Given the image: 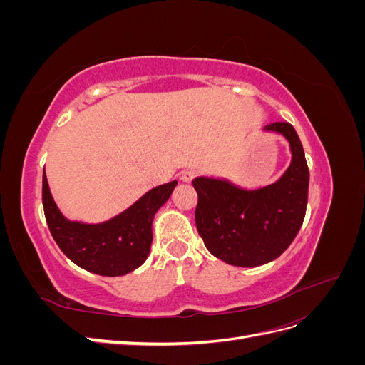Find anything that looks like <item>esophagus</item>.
<instances>
[{
	"instance_id": "34e87169",
	"label": "esophagus",
	"mask_w": 365,
	"mask_h": 365,
	"mask_svg": "<svg viewBox=\"0 0 365 365\" xmlns=\"http://www.w3.org/2000/svg\"><path fill=\"white\" fill-rule=\"evenodd\" d=\"M195 176H196V170L187 169V170H184V172L181 173V180L185 181V182H190V181L195 178Z\"/></svg>"
}]
</instances>
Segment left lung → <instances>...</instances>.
Instances as JSON below:
<instances>
[{
  "mask_svg": "<svg viewBox=\"0 0 365 365\" xmlns=\"http://www.w3.org/2000/svg\"><path fill=\"white\" fill-rule=\"evenodd\" d=\"M289 143V168L274 184L240 189L227 180L197 176L195 220L197 233L215 257L235 267H259L284 252L304 220L309 169L292 125L277 121L263 128Z\"/></svg>",
  "mask_w": 365,
  "mask_h": 365,
  "instance_id": "1",
  "label": "left lung"
}]
</instances>
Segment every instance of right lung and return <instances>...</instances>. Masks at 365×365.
<instances>
[{"label": "right lung", "mask_w": 365, "mask_h": 365, "mask_svg": "<svg viewBox=\"0 0 365 365\" xmlns=\"http://www.w3.org/2000/svg\"><path fill=\"white\" fill-rule=\"evenodd\" d=\"M176 184L172 181L155 187L106 222L82 224L68 220L59 212L43 172V213L53 239L77 267L105 277H117L137 269L148 259L153 216L169 200Z\"/></svg>", "instance_id": "add662e5"}]
</instances>
